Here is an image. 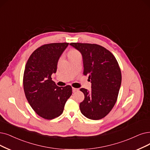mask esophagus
Listing matches in <instances>:
<instances>
[{
    "label": "esophagus",
    "instance_id": "obj_1",
    "mask_svg": "<svg viewBox=\"0 0 150 150\" xmlns=\"http://www.w3.org/2000/svg\"><path fill=\"white\" fill-rule=\"evenodd\" d=\"M79 91V88H73V92H76L77 91Z\"/></svg>",
    "mask_w": 150,
    "mask_h": 150
}]
</instances>
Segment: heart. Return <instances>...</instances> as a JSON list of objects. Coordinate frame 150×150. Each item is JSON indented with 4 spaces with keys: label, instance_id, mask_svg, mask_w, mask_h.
<instances>
[{
    "label": "heart",
    "instance_id": "obj_1",
    "mask_svg": "<svg viewBox=\"0 0 150 150\" xmlns=\"http://www.w3.org/2000/svg\"><path fill=\"white\" fill-rule=\"evenodd\" d=\"M80 53L79 52L76 50H71L69 51V53H68V55L69 57H72V56H75L77 55H79Z\"/></svg>",
    "mask_w": 150,
    "mask_h": 150
}]
</instances>
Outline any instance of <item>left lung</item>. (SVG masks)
<instances>
[{"mask_svg": "<svg viewBox=\"0 0 150 150\" xmlns=\"http://www.w3.org/2000/svg\"><path fill=\"white\" fill-rule=\"evenodd\" d=\"M82 57L83 75L91 79V91L82 88L84 100L79 105L86 117L98 120L105 117L115 106L121 84V72L112 53L105 47L92 44L71 43Z\"/></svg>", "mask_w": 150, "mask_h": 150, "instance_id": "obj_1", "label": "left lung"}]
</instances>
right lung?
I'll return each mask as SVG.
<instances>
[{
	"mask_svg": "<svg viewBox=\"0 0 150 150\" xmlns=\"http://www.w3.org/2000/svg\"><path fill=\"white\" fill-rule=\"evenodd\" d=\"M69 43H52L39 47L29 57L23 76L26 99L34 111L45 119L60 116L72 94L70 86L60 87L52 79L59 57Z\"/></svg>",
	"mask_w": 150,
	"mask_h": 150,
	"instance_id": "add662e5",
	"label": "right lung"
}]
</instances>
